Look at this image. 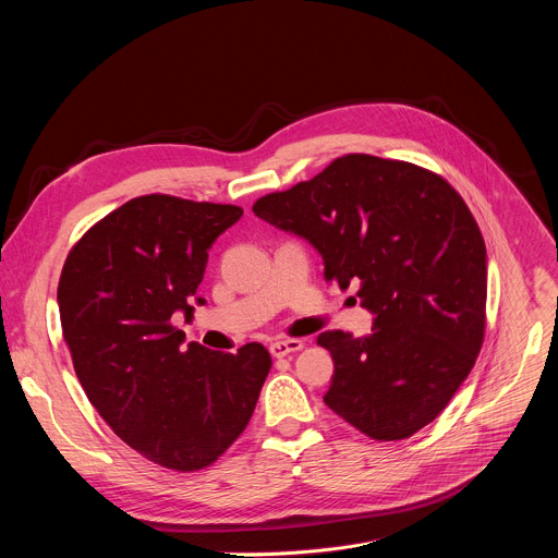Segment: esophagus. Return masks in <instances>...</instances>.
Listing matches in <instances>:
<instances>
[{
    "label": "esophagus",
    "mask_w": 558,
    "mask_h": 558,
    "mask_svg": "<svg viewBox=\"0 0 558 558\" xmlns=\"http://www.w3.org/2000/svg\"><path fill=\"white\" fill-rule=\"evenodd\" d=\"M302 340H278L269 347L271 355L274 357H284V355H291V353H298L302 349Z\"/></svg>",
    "instance_id": "34e87169"
}]
</instances>
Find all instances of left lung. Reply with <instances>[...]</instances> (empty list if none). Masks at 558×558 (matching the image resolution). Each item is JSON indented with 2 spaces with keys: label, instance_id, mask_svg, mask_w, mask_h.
Returning a JSON list of instances; mask_svg holds the SVG:
<instances>
[{
  "label": "left lung",
  "instance_id": "left-lung-1",
  "mask_svg": "<svg viewBox=\"0 0 558 558\" xmlns=\"http://www.w3.org/2000/svg\"><path fill=\"white\" fill-rule=\"evenodd\" d=\"M308 241L327 282L357 284L373 333L325 331V404L377 441L415 435L452 400L480 355L488 265L480 225L439 177L407 161L347 154L311 181L254 203Z\"/></svg>",
  "mask_w": 558,
  "mask_h": 558
}]
</instances>
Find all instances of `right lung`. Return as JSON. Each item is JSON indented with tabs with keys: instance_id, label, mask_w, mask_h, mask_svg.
I'll return each mask as SVG.
<instances>
[{
	"instance_id": "add662e5",
	"label": "right lung",
	"mask_w": 558,
	"mask_h": 558,
	"mask_svg": "<svg viewBox=\"0 0 558 558\" xmlns=\"http://www.w3.org/2000/svg\"><path fill=\"white\" fill-rule=\"evenodd\" d=\"M243 209L168 194L138 196L90 227L63 265V340L90 404L145 459L179 472L214 463L247 428L269 351H209L174 315L203 280L209 250ZM203 304V298H196Z\"/></svg>"
}]
</instances>
